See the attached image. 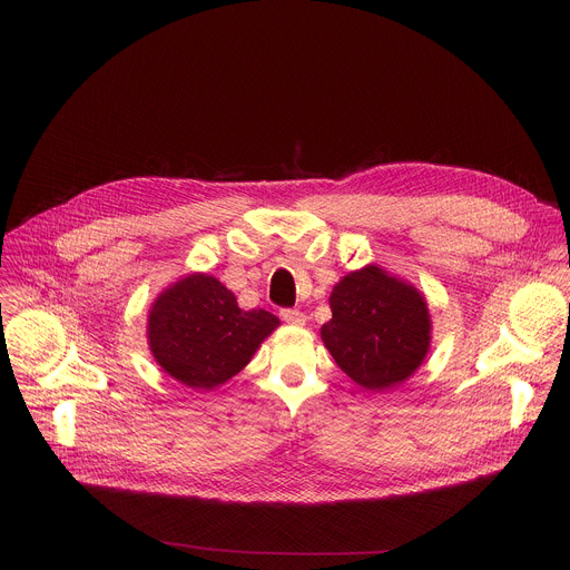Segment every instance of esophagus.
<instances>
[{
    "label": "esophagus",
    "mask_w": 570,
    "mask_h": 570,
    "mask_svg": "<svg viewBox=\"0 0 570 570\" xmlns=\"http://www.w3.org/2000/svg\"><path fill=\"white\" fill-rule=\"evenodd\" d=\"M279 317H282L286 324H295V327H299V324L306 322V315H304L299 308H282V311H279Z\"/></svg>",
    "instance_id": "obj_1"
}]
</instances>
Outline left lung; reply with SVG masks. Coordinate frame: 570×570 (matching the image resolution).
<instances>
[{"label":"left lung","mask_w":570,"mask_h":570,"mask_svg":"<svg viewBox=\"0 0 570 570\" xmlns=\"http://www.w3.org/2000/svg\"><path fill=\"white\" fill-rule=\"evenodd\" d=\"M330 304L332 320L322 324V341L358 385L392 387L422 365L431 341V317L413 286L367 266L350 273L334 288Z\"/></svg>","instance_id":"left-lung-1"}]
</instances>
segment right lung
<instances>
[{"instance_id": "add662e5", "label": "right lung", "mask_w": 570, "mask_h": 570, "mask_svg": "<svg viewBox=\"0 0 570 570\" xmlns=\"http://www.w3.org/2000/svg\"><path fill=\"white\" fill-rule=\"evenodd\" d=\"M277 324L264 308H238L234 293L218 279L191 275L155 299L148 343L174 379L212 390L246 367Z\"/></svg>"}]
</instances>
